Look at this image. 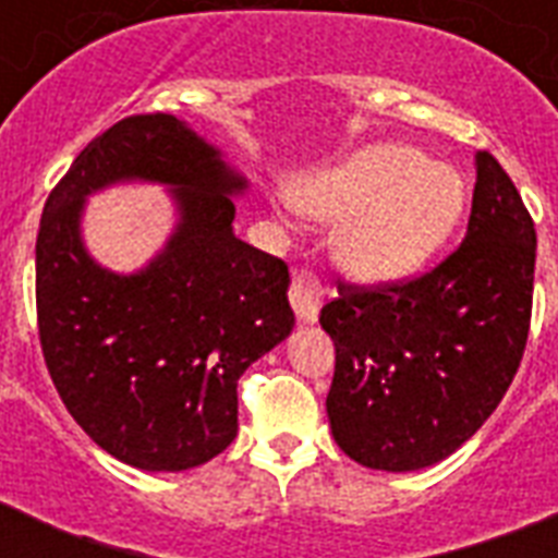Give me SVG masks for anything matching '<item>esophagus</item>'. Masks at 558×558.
<instances>
[{
  "label": "esophagus",
  "mask_w": 558,
  "mask_h": 558,
  "mask_svg": "<svg viewBox=\"0 0 558 558\" xmlns=\"http://www.w3.org/2000/svg\"><path fill=\"white\" fill-rule=\"evenodd\" d=\"M289 301L295 310L298 322L315 324L318 322V310H322L324 289L322 280L315 278L313 271H295L292 275V287H289Z\"/></svg>",
  "instance_id": "esophagus-1"
}]
</instances>
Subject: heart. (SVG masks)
Masks as SVG:
<instances>
[{"label":"heart","instance_id":"1","mask_svg":"<svg viewBox=\"0 0 558 558\" xmlns=\"http://www.w3.org/2000/svg\"><path fill=\"white\" fill-rule=\"evenodd\" d=\"M295 208L338 222L336 260L362 283L414 275L449 240L466 202L458 170L432 165L414 147L373 144L330 170L292 182Z\"/></svg>","mask_w":558,"mask_h":558}]
</instances>
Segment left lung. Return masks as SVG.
I'll use <instances>...</instances> for the list:
<instances>
[{
  "label": "left lung",
  "mask_w": 558,
  "mask_h": 558,
  "mask_svg": "<svg viewBox=\"0 0 558 558\" xmlns=\"http://www.w3.org/2000/svg\"><path fill=\"white\" fill-rule=\"evenodd\" d=\"M475 168L458 252L405 283H339L318 318L336 344L332 437L367 469L414 472L449 458L498 408L524 356L536 228L489 153Z\"/></svg>",
  "instance_id": "8db88e82"
}]
</instances>
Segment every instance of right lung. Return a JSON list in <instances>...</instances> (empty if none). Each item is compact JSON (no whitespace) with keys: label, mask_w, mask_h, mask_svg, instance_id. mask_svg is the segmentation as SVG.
<instances>
[{"label":"right lung","mask_w":558,"mask_h":558,"mask_svg":"<svg viewBox=\"0 0 558 558\" xmlns=\"http://www.w3.org/2000/svg\"><path fill=\"white\" fill-rule=\"evenodd\" d=\"M118 181L171 187L178 228L144 270H104L82 245L85 196ZM248 187L185 121L130 116L48 196L37 234L39 344L83 432L126 466L182 472L236 437V379L295 327L287 263L234 234Z\"/></svg>","instance_id":"1"}]
</instances>
